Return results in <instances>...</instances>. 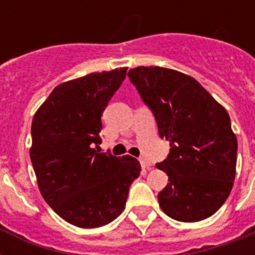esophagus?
<instances>
[{
  "instance_id": "34e87169",
  "label": "esophagus",
  "mask_w": 255,
  "mask_h": 255,
  "mask_svg": "<svg viewBox=\"0 0 255 255\" xmlns=\"http://www.w3.org/2000/svg\"><path fill=\"white\" fill-rule=\"evenodd\" d=\"M140 164H141V167L143 168H148V169H149V168H151V161H148L147 159H144V157H141V159H140Z\"/></svg>"
}]
</instances>
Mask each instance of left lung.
<instances>
[{"instance_id":"obj_1","label":"left lung","mask_w":255,"mask_h":255,"mask_svg":"<svg viewBox=\"0 0 255 255\" xmlns=\"http://www.w3.org/2000/svg\"><path fill=\"white\" fill-rule=\"evenodd\" d=\"M151 108L170 152L157 169L168 174L159 193L167 216L197 222L213 216L229 197L237 167V137L229 114L194 78L172 69L139 66L128 71Z\"/></svg>"}]
</instances>
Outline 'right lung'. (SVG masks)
I'll return each instance as SVG.
<instances>
[{
	"label": "right lung",
	"instance_id": "right-lung-1",
	"mask_svg": "<svg viewBox=\"0 0 255 255\" xmlns=\"http://www.w3.org/2000/svg\"><path fill=\"white\" fill-rule=\"evenodd\" d=\"M127 67L91 73L54 88L34 114L30 159L51 209L78 228H99L119 217L139 177L135 157L100 152L102 114Z\"/></svg>",
	"mask_w": 255,
	"mask_h": 255
}]
</instances>
